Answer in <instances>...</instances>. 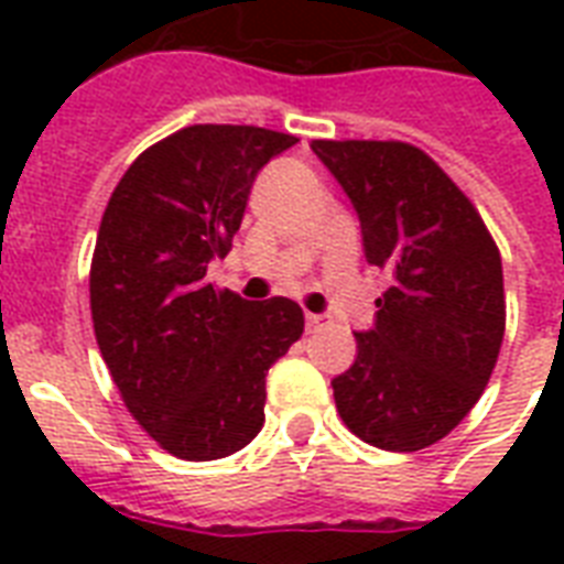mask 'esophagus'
Here are the masks:
<instances>
[{
  "label": "esophagus",
  "mask_w": 564,
  "mask_h": 564,
  "mask_svg": "<svg viewBox=\"0 0 564 564\" xmlns=\"http://www.w3.org/2000/svg\"><path fill=\"white\" fill-rule=\"evenodd\" d=\"M325 325V316H316V313H307V330H318Z\"/></svg>",
  "instance_id": "obj_1"
}]
</instances>
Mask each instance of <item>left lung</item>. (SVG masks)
<instances>
[{
	"mask_svg": "<svg viewBox=\"0 0 564 564\" xmlns=\"http://www.w3.org/2000/svg\"><path fill=\"white\" fill-rule=\"evenodd\" d=\"M351 198L366 260L389 274L357 360L334 377L354 436L412 454L480 401L507 330L500 251L471 198L401 140H313Z\"/></svg>",
	"mask_w": 564,
	"mask_h": 564,
	"instance_id": "left-lung-1",
	"label": "left lung"
}]
</instances>
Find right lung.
Masks as SVG:
<instances>
[{"instance_id":"obj_1","label":"right lung","mask_w":564,"mask_h":564,"mask_svg":"<svg viewBox=\"0 0 564 564\" xmlns=\"http://www.w3.org/2000/svg\"><path fill=\"white\" fill-rule=\"evenodd\" d=\"M295 143L257 126L181 128L128 166L101 216L96 343L128 412L178 459L246 447L265 421V371L304 334L295 301H246L207 281L257 172Z\"/></svg>"}]
</instances>
